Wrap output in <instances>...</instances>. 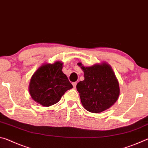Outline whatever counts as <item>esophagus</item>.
<instances>
[{"label": "esophagus", "mask_w": 148, "mask_h": 148, "mask_svg": "<svg viewBox=\"0 0 148 148\" xmlns=\"http://www.w3.org/2000/svg\"><path fill=\"white\" fill-rule=\"evenodd\" d=\"M76 84H77L76 82H73V83H72V86H73L74 88H76Z\"/></svg>", "instance_id": "34e87169"}]
</instances>
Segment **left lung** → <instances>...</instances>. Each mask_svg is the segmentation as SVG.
Returning <instances> with one entry per match:
<instances>
[{"label": "left lung", "instance_id": "obj_1", "mask_svg": "<svg viewBox=\"0 0 148 148\" xmlns=\"http://www.w3.org/2000/svg\"><path fill=\"white\" fill-rule=\"evenodd\" d=\"M77 65L84 73V80L76 86L84 108L92 113L110 108L120 94L118 80L111 66L106 62L91 66H85L82 62Z\"/></svg>", "mask_w": 148, "mask_h": 148}]
</instances>
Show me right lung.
Wrapping results in <instances>:
<instances>
[{
	"mask_svg": "<svg viewBox=\"0 0 148 148\" xmlns=\"http://www.w3.org/2000/svg\"><path fill=\"white\" fill-rule=\"evenodd\" d=\"M63 63L57 61L44 63L32 75L29 91L31 98L43 106H51L58 102L67 90L73 86L62 71Z\"/></svg>",
	"mask_w": 148,
	"mask_h": 148,
	"instance_id": "obj_1",
	"label": "right lung"
}]
</instances>
